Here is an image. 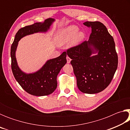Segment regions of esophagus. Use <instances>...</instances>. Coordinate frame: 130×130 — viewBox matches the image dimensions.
I'll use <instances>...</instances> for the list:
<instances>
[{
  "label": "esophagus",
  "mask_w": 130,
  "mask_h": 130,
  "mask_svg": "<svg viewBox=\"0 0 130 130\" xmlns=\"http://www.w3.org/2000/svg\"><path fill=\"white\" fill-rule=\"evenodd\" d=\"M67 63H70V61H71V59H70L69 57H67Z\"/></svg>",
  "instance_id": "34e87169"
}]
</instances>
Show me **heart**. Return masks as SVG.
Segmentation results:
<instances>
[{
	"label": "heart",
	"mask_w": 130,
	"mask_h": 130,
	"mask_svg": "<svg viewBox=\"0 0 130 130\" xmlns=\"http://www.w3.org/2000/svg\"><path fill=\"white\" fill-rule=\"evenodd\" d=\"M78 28L76 26H71L63 30L58 37V43L63 45L72 39V43L74 45L77 44L84 38L85 35L83 32H78Z\"/></svg>",
	"instance_id": "1"
}]
</instances>
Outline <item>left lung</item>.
<instances>
[{
  "label": "left lung",
  "mask_w": 130,
  "mask_h": 130,
  "mask_svg": "<svg viewBox=\"0 0 130 130\" xmlns=\"http://www.w3.org/2000/svg\"><path fill=\"white\" fill-rule=\"evenodd\" d=\"M91 28L89 41L68 49L67 54L76 77L77 85L81 92L93 94L108 86L118 68V57L113 37L100 22H85ZM98 52L95 56H91Z\"/></svg>",
  "instance_id": "left-lung-1"
}]
</instances>
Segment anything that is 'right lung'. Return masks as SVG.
Segmentation results:
<instances>
[{"mask_svg":"<svg viewBox=\"0 0 130 130\" xmlns=\"http://www.w3.org/2000/svg\"><path fill=\"white\" fill-rule=\"evenodd\" d=\"M54 21L53 19L49 18L43 23H35L20 28L15 35L11 47V69L14 77L26 92L34 96L49 95L55 91L57 87V75L67 63V53L63 52L57 58L48 60L36 73L26 74L18 66L15 51L19 41L22 37L35 32L46 31Z\"/></svg>","mask_w":130,"mask_h":130,"instance_id":"add662e5","label":"right lung"}]
</instances>
